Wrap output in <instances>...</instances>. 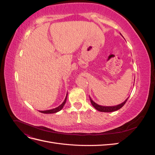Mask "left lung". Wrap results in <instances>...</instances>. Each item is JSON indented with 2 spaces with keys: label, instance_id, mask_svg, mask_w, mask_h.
<instances>
[{
  "label": "left lung",
  "instance_id": "8db88e82",
  "mask_svg": "<svg viewBox=\"0 0 155 155\" xmlns=\"http://www.w3.org/2000/svg\"><path fill=\"white\" fill-rule=\"evenodd\" d=\"M90 97V96H89ZM129 97L127 98V99L123 102L121 103V104H119V105H115V106H103V105H100L97 104L96 103H95L94 101L92 99L91 97H90V100H91V104L92 105V106L95 108V109L97 110H99L100 112H114V111H116V110H119L120 109H121V107H122L126 103V101H127Z\"/></svg>",
  "mask_w": 155,
  "mask_h": 155
}]
</instances>
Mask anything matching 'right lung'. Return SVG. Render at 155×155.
<instances>
[{"label":"right lung","mask_w":155,"mask_h":155,"mask_svg":"<svg viewBox=\"0 0 155 155\" xmlns=\"http://www.w3.org/2000/svg\"><path fill=\"white\" fill-rule=\"evenodd\" d=\"M67 96L66 97H65V99L64 100V101L59 106H58V107L55 108V109H50V110H39L41 113H44V114H53V113H56V112H58L59 111H60L63 109V107H64L65 103H66L67 99Z\"/></svg>","instance_id":"obj_1"}]
</instances>
